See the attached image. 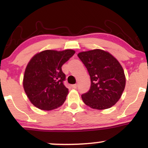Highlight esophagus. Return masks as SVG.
I'll return each instance as SVG.
<instances>
[{
  "label": "esophagus",
  "instance_id": "obj_1",
  "mask_svg": "<svg viewBox=\"0 0 148 148\" xmlns=\"http://www.w3.org/2000/svg\"><path fill=\"white\" fill-rule=\"evenodd\" d=\"M72 88H74V89H75V88H77V84L72 85Z\"/></svg>",
  "mask_w": 148,
  "mask_h": 148
}]
</instances>
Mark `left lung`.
<instances>
[{"label": "left lung", "mask_w": 148, "mask_h": 148, "mask_svg": "<svg viewBox=\"0 0 148 148\" xmlns=\"http://www.w3.org/2000/svg\"><path fill=\"white\" fill-rule=\"evenodd\" d=\"M78 57L87 68L91 81L89 91L81 95L84 102L94 109L111 108L125 90L126 79L121 64L101 49L81 52Z\"/></svg>", "instance_id": "1"}]
</instances>
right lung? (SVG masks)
<instances>
[{
    "label": "right lung",
    "mask_w": 148,
    "mask_h": 148,
    "mask_svg": "<svg viewBox=\"0 0 148 148\" xmlns=\"http://www.w3.org/2000/svg\"><path fill=\"white\" fill-rule=\"evenodd\" d=\"M75 53L74 50H46L32 58L25 68L23 86L35 106L50 111L63 104L68 88L63 84L62 66Z\"/></svg>",
    "instance_id": "right-lung-1"
}]
</instances>
